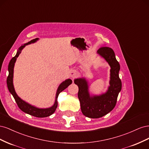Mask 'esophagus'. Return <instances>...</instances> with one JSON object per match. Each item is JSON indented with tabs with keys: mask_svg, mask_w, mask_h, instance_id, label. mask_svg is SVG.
I'll return each mask as SVG.
<instances>
[{
	"mask_svg": "<svg viewBox=\"0 0 149 149\" xmlns=\"http://www.w3.org/2000/svg\"><path fill=\"white\" fill-rule=\"evenodd\" d=\"M76 76H77V72H76L75 70H73V71H71L70 72V76H71V78H74Z\"/></svg>",
	"mask_w": 149,
	"mask_h": 149,
	"instance_id": "esophagus-1",
	"label": "esophagus"
}]
</instances>
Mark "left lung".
I'll return each instance as SVG.
<instances>
[{
  "label": "left lung",
  "instance_id": "obj_1",
  "mask_svg": "<svg viewBox=\"0 0 149 149\" xmlns=\"http://www.w3.org/2000/svg\"><path fill=\"white\" fill-rule=\"evenodd\" d=\"M97 53L104 58L111 66L110 86L107 91L99 96H90L86 79L84 78H77L74 81L79 88L78 96L82 113L88 118L93 119L101 118L114 109L122 88L121 80L119 76L120 65L116 60L113 49L103 47L99 49Z\"/></svg>",
  "mask_w": 149,
  "mask_h": 149
}]
</instances>
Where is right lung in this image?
Returning <instances> with one entry per match:
<instances>
[{
  "label": "right lung",
  "instance_id": "obj_1",
  "mask_svg": "<svg viewBox=\"0 0 149 149\" xmlns=\"http://www.w3.org/2000/svg\"><path fill=\"white\" fill-rule=\"evenodd\" d=\"M38 40V38L31 40V41L29 42L24 44V45H22L18 51L17 52L16 55L13 57L11 60L10 61L9 64H8V76L7 79V87L8 89V91L12 94L13 98L15 99V101L17 102L18 106L20 108V109L25 113L29 114L31 116H33L35 117H37V118H46V117L51 116L52 114L55 112L56 107L58 106V97L59 94L65 90L69 85H70L72 83V80L70 79H67L63 82H62L59 86L58 88L56 94V98H55V101L54 104L48 108H45V109H42V108H38L35 106H33L32 105L30 104L28 102L24 101L22 100V99L17 95L14 87H13V68H14L15 63L16 61L17 58L21 53V51L23 49V48L27 45L36 42Z\"/></svg>",
  "mask_w": 149,
  "mask_h": 149
}]
</instances>
